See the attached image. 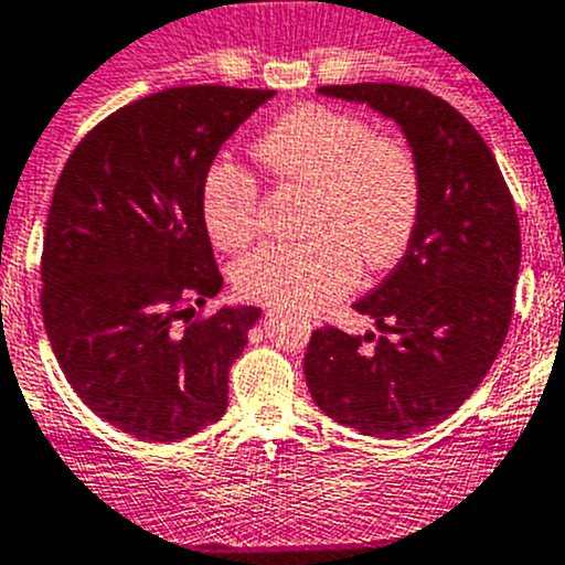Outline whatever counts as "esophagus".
<instances>
[{"instance_id":"esophagus-1","label":"esophagus","mask_w":565,"mask_h":565,"mask_svg":"<svg viewBox=\"0 0 565 565\" xmlns=\"http://www.w3.org/2000/svg\"><path fill=\"white\" fill-rule=\"evenodd\" d=\"M268 321H271V319H268ZM308 327H310V324H308Z\"/></svg>"}]
</instances>
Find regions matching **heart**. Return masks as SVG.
<instances>
[{
	"instance_id": "heart-1",
	"label": "heart",
	"mask_w": 565,
	"mask_h": 565,
	"mask_svg": "<svg viewBox=\"0 0 565 565\" xmlns=\"http://www.w3.org/2000/svg\"><path fill=\"white\" fill-rule=\"evenodd\" d=\"M255 158L277 180L313 188L299 244H266L235 268L244 299L291 313H316L352 291L360 257L385 268L405 255L418 227L424 180L405 143L374 132L363 116L299 105L257 138ZM260 185L230 160H216L202 185L207 233L224 249L255 235Z\"/></svg>"
}]
</instances>
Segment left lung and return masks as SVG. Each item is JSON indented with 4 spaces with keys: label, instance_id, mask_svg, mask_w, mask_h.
Masks as SVG:
<instances>
[{
    "label": "left lung",
    "instance_id": "8db88e82",
    "mask_svg": "<svg viewBox=\"0 0 565 565\" xmlns=\"http://www.w3.org/2000/svg\"><path fill=\"white\" fill-rule=\"evenodd\" d=\"M394 118L424 180L418 227L399 266L354 302L394 338L321 327L305 380L338 424L407 438L452 416L493 366L521 263L519 216L497 158L449 102L396 83L321 85Z\"/></svg>",
    "mask_w": 565,
    "mask_h": 565
}]
</instances>
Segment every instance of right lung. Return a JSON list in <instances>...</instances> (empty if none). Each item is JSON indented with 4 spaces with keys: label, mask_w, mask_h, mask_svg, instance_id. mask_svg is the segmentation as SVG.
<instances>
[{
    "label": "right lung",
    "mask_w": 565,
    "mask_h": 565,
    "mask_svg": "<svg viewBox=\"0 0 565 565\" xmlns=\"http://www.w3.org/2000/svg\"><path fill=\"white\" fill-rule=\"evenodd\" d=\"M271 96L227 85L143 96L77 143L55 185L41 257L52 352L96 416L141 440H182L227 411L230 366L260 308L193 319L224 282L202 185Z\"/></svg>",
    "instance_id": "1"
}]
</instances>
